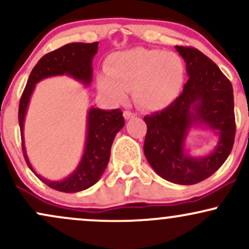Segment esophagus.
<instances>
[{"mask_svg":"<svg viewBox=\"0 0 249 249\" xmlns=\"http://www.w3.org/2000/svg\"><path fill=\"white\" fill-rule=\"evenodd\" d=\"M134 116H136V115H134L133 112H131V111H128V110L124 111V118L125 119H131V118H133Z\"/></svg>","mask_w":249,"mask_h":249,"instance_id":"34e87169","label":"esophagus"}]
</instances>
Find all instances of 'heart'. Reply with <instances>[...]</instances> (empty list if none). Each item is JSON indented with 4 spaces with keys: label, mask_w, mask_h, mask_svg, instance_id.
<instances>
[{
    "label": "heart",
    "mask_w": 249,
    "mask_h": 249,
    "mask_svg": "<svg viewBox=\"0 0 249 249\" xmlns=\"http://www.w3.org/2000/svg\"><path fill=\"white\" fill-rule=\"evenodd\" d=\"M107 71L98 77L103 95L122 103L132 89L137 104L148 111L172 104L185 83V64L172 51L146 48L118 51L108 57Z\"/></svg>",
    "instance_id": "obj_1"
}]
</instances>
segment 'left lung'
<instances>
[{"instance_id": "left-lung-1", "label": "left lung", "mask_w": 249, "mask_h": 249, "mask_svg": "<svg viewBox=\"0 0 249 249\" xmlns=\"http://www.w3.org/2000/svg\"><path fill=\"white\" fill-rule=\"evenodd\" d=\"M176 50L186 63L188 81L172 104L144 117L147 125L144 153L162 179L193 185L219 170L232 151L235 137L233 88L218 65L201 51L179 45ZM193 126L208 128L218 136L210 155L192 157L184 148L188 131Z\"/></svg>"}]
</instances>
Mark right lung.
Wrapping results in <instances>:
<instances>
[{
    "label": "right lung",
    "instance_id": "add662e5",
    "mask_svg": "<svg viewBox=\"0 0 249 249\" xmlns=\"http://www.w3.org/2000/svg\"><path fill=\"white\" fill-rule=\"evenodd\" d=\"M98 51V42L69 43L55 51L47 53L37 62L31 71L22 93L18 107V123L21 128L22 150L27 165L45 185L64 193H75L95 185L104 173L110 159L111 146L116 134L124 126L122 110H101L91 107L88 112L87 141L78 166L67 178L48 180L35 172L31 166L24 146V118L31 93L35 85L42 79L53 76L67 75L89 85L92 79V58Z\"/></svg>",
    "mask_w": 249,
    "mask_h": 249
}]
</instances>
